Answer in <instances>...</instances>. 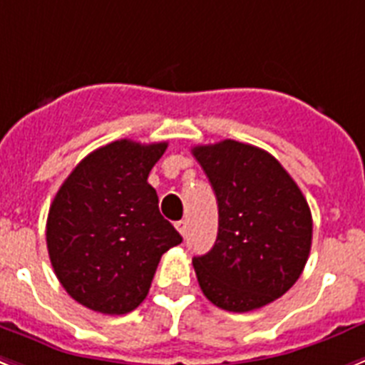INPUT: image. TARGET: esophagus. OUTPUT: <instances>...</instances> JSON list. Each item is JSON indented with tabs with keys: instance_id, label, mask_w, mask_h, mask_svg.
<instances>
[{
	"instance_id": "esophagus-1",
	"label": "esophagus",
	"mask_w": 365,
	"mask_h": 365,
	"mask_svg": "<svg viewBox=\"0 0 365 365\" xmlns=\"http://www.w3.org/2000/svg\"><path fill=\"white\" fill-rule=\"evenodd\" d=\"M176 230L180 231V235H182V237H185V233H187V222H185V220H180V222H176Z\"/></svg>"
}]
</instances>
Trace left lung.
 Segmentation results:
<instances>
[{
	"instance_id": "obj_1",
	"label": "left lung",
	"mask_w": 365,
	"mask_h": 365,
	"mask_svg": "<svg viewBox=\"0 0 365 365\" xmlns=\"http://www.w3.org/2000/svg\"><path fill=\"white\" fill-rule=\"evenodd\" d=\"M192 154L218 204L217 242L192 259L198 284L230 312L261 309L299 279L312 244V215L297 183L272 154L224 139Z\"/></svg>"
}]
</instances>
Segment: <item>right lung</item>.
Segmentation results:
<instances>
[{"label":"right lung","mask_w":365,"mask_h":365,"mask_svg":"<svg viewBox=\"0 0 365 365\" xmlns=\"http://www.w3.org/2000/svg\"><path fill=\"white\" fill-rule=\"evenodd\" d=\"M167 143L119 139L88 154L49 207L47 250L56 277L81 305L126 314L147 297L165 252L182 235L147 182Z\"/></svg>","instance_id":"right-lung-1"}]
</instances>
